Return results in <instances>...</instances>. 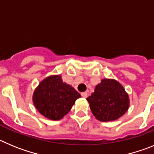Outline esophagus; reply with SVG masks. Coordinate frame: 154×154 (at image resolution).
Segmentation results:
<instances>
[{"instance_id": "esophagus-1", "label": "esophagus", "mask_w": 154, "mask_h": 154, "mask_svg": "<svg viewBox=\"0 0 154 154\" xmlns=\"http://www.w3.org/2000/svg\"><path fill=\"white\" fill-rule=\"evenodd\" d=\"M81 96L84 98H87V92H83L81 93Z\"/></svg>"}]
</instances>
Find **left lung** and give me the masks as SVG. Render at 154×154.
I'll return each mask as SVG.
<instances>
[{"instance_id": "1", "label": "left lung", "mask_w": 154, "mask_h": 154, "mask_svg": "<svg viewBox=\"0 0 154 154\" xmlns=\"http://www.w3.org/2000/svg\"><path fill=\"white\" fill-rule=\"evenodd\" d=\"M87 100L94 117L102 122L117 120L127 111L130 106L125 89L113 79H103Z\"/></svg>"}]
</instances>
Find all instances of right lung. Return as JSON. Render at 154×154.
Returning a JSON list of instances; mask_svg holds the SVG:
<instances>
[{
	"label": "right lung",
	"mask_w": 154,
	"mask_h": 154,
	"mask_svg": "<svg viewBox=\"0 0 154 154\" xmlns=\"http://www.w3.org/2000/svg\"><path fill=\"white\" fill-rule=\"evenodd\" d=\"M80 94L74 87L63 82L60 75L46 77L39 84L33 95V103L40 113L53 120L67 114Z\"/></svg>",
	"instance_id": "add662e5"
}]
</instances>
